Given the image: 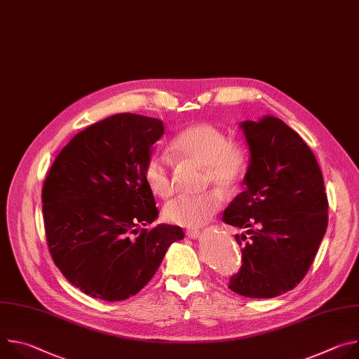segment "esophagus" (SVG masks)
Listing matches in <instances>:
<instances>
[{"label":"esophagus","mask_w":359,"mask_h":359,"mask_svg":"<svg viewBox=\"0 0 359 359\" xmlns=\"http://www.w3.org/2000/svg\"><path fill=\"white\" fill-rule=\"evenodd\" d=\"M184 234H186L189 238H197L198 234H200V231L196 230V229H189V230L184 231Z\"/></svg>","instance_id":"34e87169"}]
</instances>
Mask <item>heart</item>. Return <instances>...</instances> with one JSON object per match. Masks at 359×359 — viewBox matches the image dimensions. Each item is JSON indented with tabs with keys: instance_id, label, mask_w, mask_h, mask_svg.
<instances>
[{
	"instance_id": "obj_1",
	"label": "heart",
	"mask_w": 359,
	"mask_h": 359,
	"mask_svg": "<svg viewBox=\"0 0 359 359\" xmlns=\"http://www.w3.org/2000/svg\"><path fill=\"white\" fill-rule=\"evenodd\" d=\"M170 151L176 159L203 168V186L213 184L223 193H230L240 184L248 163L245 146L231 142L224 130L210 123L180 130L170 142ZM143 179L158 197H169L173 191L170 162L159 153H151L146 159ZM220 208L222 197L215 190L182 194L165 204L163 217L176 226L197 227L213 217Z\"/></svg>"
}]
</instances>
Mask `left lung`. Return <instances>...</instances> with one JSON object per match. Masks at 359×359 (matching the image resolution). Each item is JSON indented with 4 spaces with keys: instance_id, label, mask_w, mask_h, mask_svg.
<instances>
[{
    "instance_id": "1",
    "label": "left lung",
    "mask_w": 359,
    "mask_h": 359,
    "mask_svg": "<svg viewBox=\"0 0 359 359\" xmlns=\"http://www.w3.org/2000/svg\"><path fill=\"white\" fill-rule=\"evenodd\" d=\"M251 159L241 191L223 220L245 234L241 267L229 288L248 298H273L309 273L328 226V198L311 149L281 119L241 123Z\"/></svg>"
}]
</instances>
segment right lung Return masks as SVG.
Masks as SVG:
<instances>
[{
    "mask_svg": "<svg viewBox=\"0 0 359 359\" xmlns=\"http://www.w3.org/2000/svg\"><path fill=\"white\" fill-rule=\"evenodd\" d=\"M159 119L118 114L76 133L58 153L42 186L48 248L64 277L104 301L137 294L166 250L183 238L177 226L155 222V197L143 179Z\"/></svg>",
    "mask_w": 359,
    "mask_h": 359,
    "instance_id": "1",
    "label": "right lung"
}]
</instances>
